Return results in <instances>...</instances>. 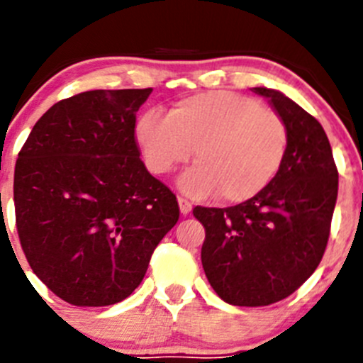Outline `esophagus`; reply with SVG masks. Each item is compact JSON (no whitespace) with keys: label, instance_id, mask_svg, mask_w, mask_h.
Wrapping results in <instances>:
<instances>
[{"label":"esophagus","instance_id":"1","mask_svg":"<svg viewBox=\"0 0 363 363\" xmlns=\"http://www.w3.org/2000/svg\"><path fill=\"white\" fill-rule=\"evenodd\" d=\"M178 204H180L182 215H189L192 211V203L189 199H185V197H178Z\"/></svg>","mask_w":363,"mask_h":363}]
</instances>
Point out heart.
<instances>
[{"instance_id": "heart-1", "label": "heart", "mask_w": 363, "mask_h": 363, "mask_svg": "<svg viewBox=\"0 0 363 363\" xmlns=\"http://www.w3.org/2000/svg\"><path fill=\"white\" fill-rule=\"evenodd\" d=\"M135 141L148 169L167 174L189 162L180 178L192 197L218 192L224 203H243L263 192L281 171L288 127L275 111L235 91H206L180 100L169 114L146 111L135 123Z\"/></svg>"}]
</instances>
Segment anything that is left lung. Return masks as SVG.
I'll return each instance as SVG.
<instances>
[{
    "label": "left lung",
    "instance_id": "8db88e82",
    "mask_svg": "<svg viewBox=\"0 0 363 363\" xmlns=\"http://www.w3.org/2000/svg\"><path fill=\"white\" fill-rule=\"evenodd\" d=\"M267 96L288 127V152L275 180L229 208H194L204 225L201 249L208 282L224 302L263 307L288 298L325 254L339 173L321 123L277 89Z\"/></svg>",
    "mask_w": 363,
    "mask_h": 363
}]
</instances>
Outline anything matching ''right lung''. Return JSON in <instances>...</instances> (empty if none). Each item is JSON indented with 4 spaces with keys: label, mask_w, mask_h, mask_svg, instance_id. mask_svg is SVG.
Returning <instances> with one entry per match:
<instances>
[{
    "label": "right lung",
    "mask_w": 363,
    "mask_h": 363,
    "mask_svg": "<svg viewBox=\"0 0 363 363\" xmlns=\"http://www.w3.org/2000/svg\"><path fill=\"white\" fill-rule=\"evenodd\" d=\"M150 93L93 89L60 100L19 152L21 247L35 275L77 307L130 296L180 217L177 196L139 159L135 113Z\"/></svg>",
    "instance_id": "1"
}]
</instances>
